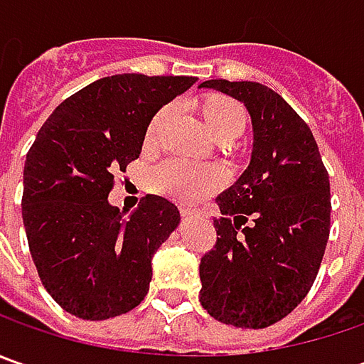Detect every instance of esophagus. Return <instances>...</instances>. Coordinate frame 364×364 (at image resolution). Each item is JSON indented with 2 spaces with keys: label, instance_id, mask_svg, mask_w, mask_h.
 <instances>
[{
  "label": "esophagus",
  "instance_id": "1",
  "mask_svg": "<svg viewBox=\"0 0 364 364\" xmlns=\"http://www.w3.org/2000/svg\"><path fill=\"white\" fill-rule=\"evenodd\" d=\"M180 215L184 218H190V217H198L200 215V210H196V208H186V206H182L180 208Z\"/></svg>",
  "mask_w": 364,
  "mask_h": 364
}]
</instances>
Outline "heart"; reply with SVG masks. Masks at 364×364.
<instances>
[{"label": "heart", "mask_w": 364, "mask_h": 364, "mask_svg": "<svg viewBox=\"0 0 364 364\" xmlns=\"http://www.w3.org/2000/svg\"><path fill=\"white\" fill-rule=\"evenodd\" d=\"M176 105L161 107L147 127V141L154 144L166 125L174 117ZM204 121L208 132L217 139L227 135H239L245 127V113L241 107L229 99H210L204 103ZM149 188L178 203H196L206 194L225 184V174L215 166L196 164L184 158H170L151 168L147 176Z\"/></svg>", "instance_id": "heart-1"}]
</instances>
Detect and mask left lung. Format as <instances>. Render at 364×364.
I'll use <instances>...</instances> for the list:
<instances>
[{
    "mask_svg": "<svg viewBox=\"0 0 364 364\" xmlns=\"http://www.w3.org/2000/svg\"><path fill=\"white\" fill-rule=\"evenodd\" d=\"M241 101L253 125L251 161L220 192L217 245L200 259V304L218 322L265 328L314 284L330 235V182L306 121L265 85L204 80Z\"/></svg>",
    "mask_w": 364,
    "mask_h": 364,
    "instance_id": "left-lung-1",
    "label": "left lung"
}]
</instances>
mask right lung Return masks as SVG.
Instances as JSON below:
<instances>
[{
  "mask_svg": "<svg viewBox=\"0 0 364 364\" xmlns=\"http://www.w3.org/2000/svg\"><path fill=\"white\" fill-rule=\"evenodd\" d=\"M196 77L113 75L54 109L26 156L21 218L42 286L68 314L107 320L139 306L151 257L180 223L147 194L129 217L107 196L139 158L151 117Z\"/></svg>",
  "mask_w": 364,
  "mask_h": 364,
  "instance_id": "obj_1",
  "label": "right lung"
}]
</instances>
